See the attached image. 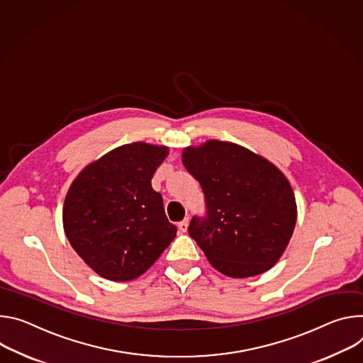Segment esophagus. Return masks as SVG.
I'll return each instance as SVG.
<instances>
[{"label":"esophagus","instance_id":"1","mask_svg":"<svg viewBox=\"0 0 363 363\" xmlns=\"http://www.w3.org/2000/svg\"><path fill=\"white\" fill-rule=\"evenodd\" d=\"M179 230L182 232V233H184V232H187V226H189V219L186 218L184 220H182V222H179Z\"/></svg>","mask_w":363,"mask_h":363}]
</instances>
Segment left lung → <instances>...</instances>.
<instances>
[{"label": "left lung", "mask_w": 363, "mask_h": 363, "mask_svg": "<svg viewBox=\"0 0 363 363\" xmlns=\"http://www.w3.org/2000/svg\"><path fill=\"white\" fill-rule=\"evenodd\" d=\"M183 163L205 194V215L191 218L189 235L209 262L232 278L269 269L297 219L284 174L250 150L216 140L186 148Z\"/></svg>", "instance_id": "left-lung-1"}]
</instances>
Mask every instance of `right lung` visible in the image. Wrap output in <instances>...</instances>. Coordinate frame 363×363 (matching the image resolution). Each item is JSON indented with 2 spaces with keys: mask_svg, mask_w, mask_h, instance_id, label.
<instances>
[{
  "mask_svg": "<svg viewBox=\"0 0 363 363\" xmlns=\"http://www.w3.org/2000/svg\"><path fill=\"white\" fill-rule=\"evenodd\" d=\"M166 147L133 143L88 166L72 183L63 226L72 248L95 272L111 281L144 274L172 244L163 196L151 187Z\"/></svg>",
  "mask_w": 363,
  "mask_h": 363,
  "instance_id": "1",
  "label": "right lung"
}]
</instances>
